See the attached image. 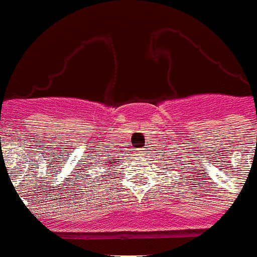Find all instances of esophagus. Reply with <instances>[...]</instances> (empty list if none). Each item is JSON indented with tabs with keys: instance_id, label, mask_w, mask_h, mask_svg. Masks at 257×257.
<instances>
[{
	"instance_id": "34e87169",
	"label": "esophagus",
	"mask_w": 257,
	"mask_h": 257,
	"mask_svg": "<svg viewBox=\"0 0 257 257\" xmlns=\"http://www.w3.org/2000/svg\"><path fill=\"white\" fill-rule=\"evenodd\" d=\"M137 154H139V156H144V154H145V149H139L137 150Z\"/></svg>"
}]
</instances>
